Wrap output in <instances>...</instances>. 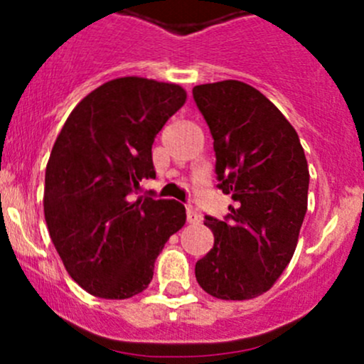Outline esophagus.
<instances>
[{
	"mask_svg": "<svg viewBox=\"0 0 364 364\" xmlns=\"http://www.w3.org/2000/svg\"><path fill=\"white\" fill-rule=\"evenodd\" d=\"M186 222L188 223H199L200 215L193 208H186Z\"/></svg>",
	"mask_w": 364,
	"mask_h": 364,
	"instance_id": "34e87169",
	"label": "esophagus"
}]
</instances>
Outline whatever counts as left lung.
Masks as SVG:
<instances>
[{"label": "left lung", "instance_id": "obj_1", "mask_svg": "<svg viewBox=\"0 0 364 364\" xmlns=\"http://www.w3.org/2000/svg\"><path fill=\"white\" fill-rule=\"evenodd\" d=\"M193 100L213 135L218 185L232 205L204 216L215 245L196 264L208 294L243 301L271 289L294 255L306 215V156L285 116L240 80L200 84Z\"/></svg>", "mask_w": 364, "mask_h": 364}]
</instances>
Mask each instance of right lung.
Here are the masks:
<instances>
[{
	"label": "right lung",
	"instance_id": "right-lung-1",
	"mask_svg": "<svg viewBox=\"0 0 364 364\" xmlns=\"http://www.w3.org/2000/svg\"><path fill=\"white\" fill-rule=\"evenodd\" d=\"M176 84L121 77L91 91L61 128L46 168L43 213L68 274L90 294L127 299L153 280L185 205L139 196L155 178L151 146L185 104Z\"/></svg>",
	"mask_w": 364,
	"mask_h": 364
}]
</instances>
